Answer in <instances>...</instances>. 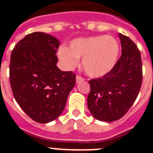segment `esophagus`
<instances>
[{"label":"esophagus","instance_id":"esophagus-1","mask_svg":"<svg viewBox=\"0 0 153 153\" xmlns=\"http://www.w3.org/2000/svg\"><path fill=\"white\" fill-rule=\"evenodd\" d=\"M84 80L83 78H82L81 76H79V75H77L76 76V82L77 83H79V82H81Z\"/></svg>","mask_w":153,"mask_h":153}]
</instances>
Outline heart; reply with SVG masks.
Listing matches in <instances>:
<instances>
[{"label": "heart", "instance_id": "obj_1", "mask_svg": "<svg viewBox=\"0 0 153 153\" xmlns=\"http://www.w3.org/2000/svg\"><path fill=\"white\" fill-rule=\"evenodd\" d=\"M119 55V44L111 36L78 38L72 40L69 48L60 47L58 56L67 68L75 67L82 59L84 71L93 78L104 76L114 67Z\"/></svg>", "mask_w": 153, "mask_h": 153}]
</instances>
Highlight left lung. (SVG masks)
Segmentation results:
<instances>
[{"mask_svg":"<svg viewBox=\"0 0 153 153\" xmlns=\"http://www.w3.org/2000/svg\"><path fill=\"white\" fill-rule=\"evenodd\" d=\"M121 56L100 79L89 81L87 105L94 118L112 122L121 118L137 98L142 82L140 52L128 37L119 33Z\"/></svg>","mask_w":153,"mask_h":153,"instance_id":"8db88e82","label":"left lung"}]
</instances>
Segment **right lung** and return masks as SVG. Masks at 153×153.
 I'll use <instances>...</instances> for the list:
<instances>
[{"label": "right lung", "mask_w": 153, "mask_h": 153, "mask_svg": "<svg viewBox=\"0 0 153 153\" xmlns=\"http://www.w3.org/2000/svg\"><path fill=\"white\" fill-rule=\"evenodd\" d=\"M59 46L55 37L36 32L18 42L11 54L13 96L25 114L39 123H48L62 114L76 82L73 72L56 66Z\"/></svg>", "instance_id": "add662e5"}]
</instances>
